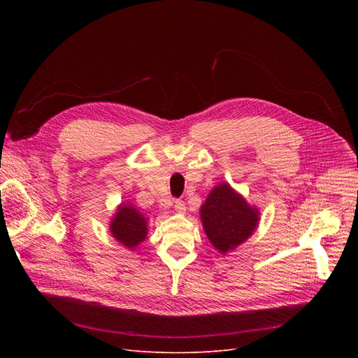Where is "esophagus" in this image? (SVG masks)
Segmentation results:
<instances>
[{
    "instance_id": "obj_1",
    "label": "esophagus",
    "mask_w": 358,
    "mask_h": 358,
    "mask_svg": "<svg viewBox=\"0 0 358 358\" xmlns=\"http://www.w3.org/2000/svg\"><path fill=\"white\" fill-rule=\"evenodd\" d=\"M174 208L178 213H185V203L182 200H176L174 201Z\"/></svg>"
}]
</instances>
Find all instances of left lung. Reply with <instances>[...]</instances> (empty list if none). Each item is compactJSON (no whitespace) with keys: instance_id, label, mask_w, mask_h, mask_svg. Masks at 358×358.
<instances>
[{"instance_id":"8db88e82","label":"left lung","mask_w":358,"mask_h":358,"mask_svg":"<svg viewBox=\"0 0 358 358\" xmlns=\"http://www.w3.org/2000/svg\"><path fill=\"white\" fill-rule=\"evenodd\" d=\"M203 229L212 245L227 254L245 242L257 229L259 212L228 182H220L200 208Z\"/></svg>"}]
</instances>
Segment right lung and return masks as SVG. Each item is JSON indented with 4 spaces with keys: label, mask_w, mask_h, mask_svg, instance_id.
Here are the masks:
<instances>
[{
    "label": "right lung",
    "mask_w": 358,
    "mask_h": 358,
    "mask_svg": "<svg viewBox=\"0 0 358 358\" xmlns=\"http://www.w3.org/2000/svg\"><path fill=\"white\" fill-rule=\"evenodd\" d=\"M110 232L129 250L136 248L148 235V219L130 203H122L110 222Z\"/></svg>",
    "instance_id": "add662e5"
}]
</instances>
